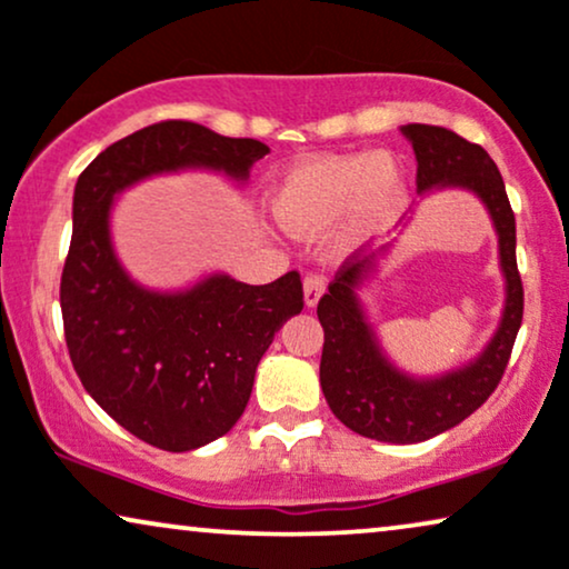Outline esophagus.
Instances as JSON below:
<instances>
[{
  "instance_id": "34e87169",
  "label": "esophagus",
  "mask_w": 569,
  "mask_h": 569,
  "mask_svg": "<svg viewBox=\"0 0 569 569\" xmlns=\"http://www.w3.org/2000/svg\"><path fill=\"white\" fill-rule=\"evenodd\" d=\"M325 293V276L320 272H312V276L305 278V305L307 307H317V301Z\"/></svg>"
}]
</instances>
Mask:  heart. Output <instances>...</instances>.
Returning <instances> with one entry per match:
<instances>
[{
    "label": "heart",
    "mask_w": 569,
    "mask_h": 569,
    "mask_svg": "<svg viewBox=\"0 0 569 569\" xmlns=\"http://www.w3.org/2000/svg\"><path fill=\"white\" fill-rule=\"evenodd\" d=\"M406 200V173L390 153H340L297 161L268 192L278 229L315 239L338 223L336 249L348 252L382 231Z\"/></svg>",
    "instance_id": "1"
}]
</instances>
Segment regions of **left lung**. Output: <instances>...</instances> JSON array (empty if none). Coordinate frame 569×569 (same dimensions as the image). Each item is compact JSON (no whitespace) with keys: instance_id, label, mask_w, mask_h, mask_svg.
I'll list each match as a JSON object with an SVG mask.
<instances>
[{"instance_id":"1","label":"left lung","mask_w":569,"mask_h":569,"mask_svg":"<svg viewBox=\"0 0 569 569\" xmlns=\"http://www.w3.org/2000/svg\"><path fill=\"white\" fill-rule=\"evenodd\" d=\"M416 153V189H466L479 197L495 223L505 307L495 336L463 367L437 377H416L396 367L369 322L359 291L375 278L390 247L340 264L317 305L325 330L320 385L330 411L356 435L377 442L413 445L458 427L502 380L522 322V283L515 260V216L502 173L487 150L431 124L400 127Z\"/></svg>"}]
</instances>
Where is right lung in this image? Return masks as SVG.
Listing matches in <instances>:
<instances>
[{
  "label": "right lung",
  "mask_w": 569,
  "mask_h": 569,
  "mask_svg": "<svg viewBox=\"0 0 569 569\" xmlns=\"http://www.w3.org/2000/svg\"><path fill=\"white\" fill-rule=\"evenodd\" d=\"M268 153L260 140L161 121L98 153L74 184L59 291L72 367L90 398L153 448L197 450L239 421L257 363L305 293L297 270L268 286L210 272L179 291L148 289L113 249V202L161 173L216 171L244 184Z\"/></svg>",
  "instance_id": "add662e5"
}]
</instances>
